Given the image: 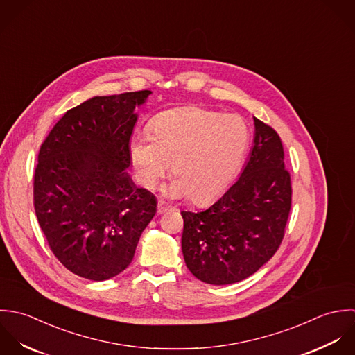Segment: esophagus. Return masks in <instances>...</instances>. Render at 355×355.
Here are the masks:
<instances>
[{"instance_id": "obj_1", "label": "esophagus", "mask_w": 355, "mask_h": 355, "mask_svg": "<svg viewBox=\"0 0 355 355\" xmlns=\"http://www.w3.org/2000/svg\"><path fill=\"white\" fill-rule=\"evenodd\" d=\"M170 210H173V207H171V206H168L167 203H164V202L159 200V203H157V213L164 214L167 213V211H170Z\"/></svg>"}]
</instances>
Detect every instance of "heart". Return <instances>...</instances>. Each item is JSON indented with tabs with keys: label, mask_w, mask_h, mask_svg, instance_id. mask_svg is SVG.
<instances>
[{
	"label": "heart",
	"mask_w": 355,
	"mask_h": 355,
	"mask_svg": "<svg viewBox=\"0 0 355 355\" xmlns=\"http://www.w3.org/2000/svg\"><path fill=\"white\" fill-rule=\"evenodd\" d=\"M149 130L150 136H136L130 141V157L140 182L153 188L173 162L177 177L167 187V193L191 196L196 203L210 202L229 188L251 141L243 118L200 107L162 112Z\"/></svg>",
	"instance_id": "heart-1"
}]
</instances>
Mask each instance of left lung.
<instances>
[{
  "instance_id": "left-lung-1",
  "label": "left lung",
  "mask_w": 355,
  "mask_h": 355,
  "mask_svg": "<svg viewBox=\"0 0 355 355\" xmlns=\"http://www.w3.org/2000/svg\"><path fill=\"white\" fill-rule=\"evenodd\" d=\"M250 159L239 180L203 211H182L187 268L200 282L239 283L279 250L291 210V177L275 129L254 118Z\"/></svg>"
}]
</instances>
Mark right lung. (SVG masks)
Listing matches in <instances>:
<instances>
[{"instance_id":"right-lung-1","label":"right lung","mask_w":355,"mask_h":355,"mask_svg":"<svg viewBox=\"0 0 355 355\" xmlns=\"http://www.w3.org/2000/svg\"><path fill=\"white\" fill-rule=\"evenodd\" d=\"M150 90L96 96L69 110L38 153L34 209L55 257L73 275L104 282L133 261L155 196L130 174L136 107Z\"/></svg>"}]
</instances>
